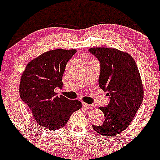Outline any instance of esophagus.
I'll return each instance as SVG.
<instances>
[{
  "label": "esophagus",
  "instance_id": "1",
  "mask_svg": "<svg viewBox=\"0 0 160 160\" xmlns=\"http://www.w3.org/2000/svg\"><path fill=\"white\" fill-rule=\"evenodd\" d=\"M83 106L85 107V108H89V109H92V108H95V106L94 105H89V104H87V103H83Z\"/></svg>",
  "mask_w": 160,
  "mask_h": 160
}]
</instances>
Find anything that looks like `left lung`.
Returning a JSON list of instances; mask_svg holds the SVG:
<instances>
[{"instance_id":"1","label":"left lung","mask_w":160,"mask_h":160,"mask_svg":"<svg viewBox=\"0 0 160 160\" xmlns=\"http://www.w3.org/2000/svg\"><path fill=\"white\" fill-rule=\"evenodd\" d=\"M89 52L99 61V85L109 98L108 104L99 108L106 120L92 128L101 135L115 136L128 127L143 101L139 71L134 58L118 49L92 48Z\"/></svg>"}]
</instances>
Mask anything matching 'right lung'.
<instances>
[{
	"mask_svg": "<svg viewBox=\"0 0 160 160\" xmlns=\"http://www.w3.org/2000/svg\"><path fill=\"white\" fill-rule=\"evenodd\" d=\"M75 53V49L49 51L31 61L22 73L20 98L43 128L64 127L72 114L81 108L80 101L59 96L54 91L62 87L66 64Z\"/></svg>",
	"mask_w": 160,
	"mask_h": 160,
	"instance_id": "obj_1",
	"label": "right lung"
}]
</instances>
